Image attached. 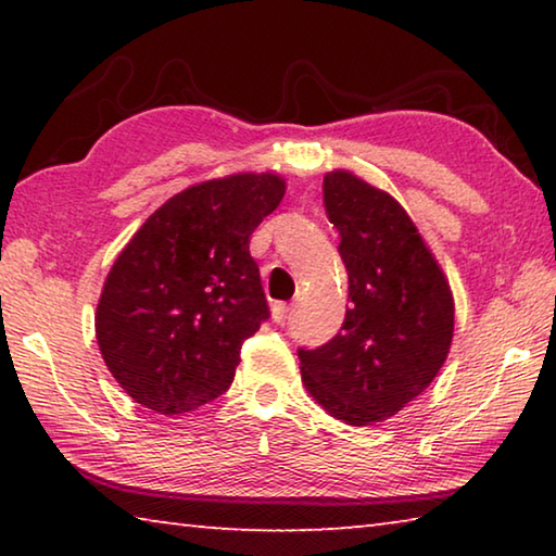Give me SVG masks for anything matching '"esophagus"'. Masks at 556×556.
Instances as JSON below:
<instances>
[{"label":"esophagus","instance_id":"1","mask_svg":"<svg viewBox=\"0 0 556 556\" xmlns=\"http://www.w3.org/2000/svg\"><path fill=\"white\" fill-rule=\"evenodd\" d=\"M289 314H291L289 304H281V301H277V304L271 306V318H275V324H287Z\"/></svg>","mask_w":556,"mask_h":556}]
</instances>
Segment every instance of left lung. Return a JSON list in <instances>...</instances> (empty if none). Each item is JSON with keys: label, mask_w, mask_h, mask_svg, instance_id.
<instances>
[{"label": "left lung", "mask_w": 556, "mask_h": 556, "mask_svg": "<svg viewBox=\"0 0 556 556\" xmlns=\"http://www.w3.org/2000/svg\"><path fill=\"white\" fill-rule=\"evenodd\" d=\"M351 308L331 341L299 348L301 380L345 425L397 414L425 392L454 338V296L417 225L390 193L351 172L326 174Z\"/></svg>", "instance_id": "1"}]
</instances>
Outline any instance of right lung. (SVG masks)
Returning a JSON list of instances; mask_svg holds the SVG:
<instances>
[{"label":"right lung","instance_id":"add662e5","mask_svg":"<svg viewBox=\"0 0 556 556\" xmlns=\"http://www.w3.org/2000/svg\"><path fill=\"white\" fill-rule=\"evenodd\" d=\"M285 191L277 174L191 186L149 215L119 252L96 336L131 400L172 417L230 388L242 343L269 318L250 235Z\"/></svg>","mask_w":556,"mask_h":556}]
</instances>
